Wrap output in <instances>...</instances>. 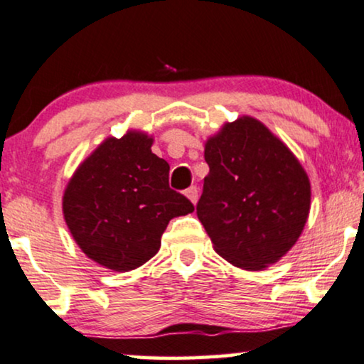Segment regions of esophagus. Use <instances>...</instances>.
<instances>
[{
  "instance_id": "esophagus-1",
  "label": "esophagus",
  "mask_w": 364,
  "mask_h": 364,
  "mask_svg": "<svg viewBox=\"0 0 364 364\" xmlns=\"http://www.w3.org/2000/svg\"><path fill=\"white\" fill-rule=\"evenodd\" d=\"M186 196L189 197L192 204H196V203H197V197H199V191H197V187H196V186H191L189 189L186 191Z\"/></svg>"
}]
</instances>
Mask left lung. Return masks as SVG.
<instances>
[{"instance_id":"1","label":"left lung","mask_w":364,"mask_h":364,"mask_svg":"<svg viewBox=\"0 0 364 364\" xmlns=\"http://www.w3.org/2000/svg\"><path fill=\"white\" fill-rule=\"evenodd\" d=\"M209 175L197 203L224 259L262 270L289 251L306 226L311 183L302 165L259 121L228 123L205 143Z\"/></svg>"}]
</instances>
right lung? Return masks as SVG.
Masks as SVG:
<instances>
[{"label": "right lung", "mask_w": 364, "mask_h": 364, "mask_svg": "<svg viewBox=\"0 0 364 364\" xmlns=\"http://www.w3.org/2000/svg\"><path fill=\"white\" fill-rule=\"evenodd\" d=\"M151 138H109L80 164L64 194V218L89 258L114 272L146 263L172 218L194 204L168 187L170 165L151 154Z\"/></svg>", "instance_id": "obj_1"}]
</instances>
